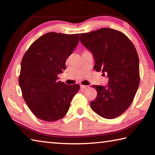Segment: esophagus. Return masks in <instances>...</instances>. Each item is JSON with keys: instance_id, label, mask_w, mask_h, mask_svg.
Here are the masks:
<instances>
[{"instance_id": "esophagus-1", "label": "esophagus", "mask_w": 155, "mask_h": 155, "mask_svg": "<svg viewBox=\"0 0 155 155\" xmlns=\"http://www.w3.org/2000/svg\"><path fill=\"white\" fill-rule=\"evenodd\" d=\"M81 88L82 89V90H85V89H87V86L81 85Z\"/></svg>"}]
</instances>
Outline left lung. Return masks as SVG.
Returning <instances> with one entry per match:
<instances>
[{
    "mask_svg": "<svg viewBox=\"0 0 155 155\" xmlns=\"http://www.w3.org/2000/svg\"><path fill=\"white\" fill-rule=\"evenodd\" d=\"M80 40L92 54L94 69L109 78L106 86L93 85L97 97L91 101V109L106 119L120 116L132 103L140 85V61L134 45L124 33L109 28L81 33Z\"/></svg>",
    "mask_w": 155,
    "mask_h": 155,
    "instance_id": "obj_1",
    "label": "left lung"
}]
</instances>
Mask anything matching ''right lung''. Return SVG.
<instances>
[{
  "instance_id": "obj_1",
  "label": "right lung",
  "mask_w": 155,
  "mask_h": 155,
  "mask_svg": "<svg viewBox=\"0 0 155 155\" xmlns=\"http://www.w3.org/2000/svg\"><path fill=\"white\" fill-rule=\"evenodd\" d=\"M80 34L47 33L31 44L21 62L19 85L33 114L43 121L64 117L80 89L59 81L65 61L79 42Z\"/></svg>"
}]
</instances>
